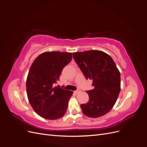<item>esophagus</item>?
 <instances>
[{"instance_id": "obj_1", "label": "esophagus", "mask_w": 147, "mask_h": 147, "mask_svg": "<svg viewBox=\"0 0 147 147\" xmlns=\"http://www.w3.org/2000/svg\"><path fill=\"white\" fill-rule=\"evenodd\" d=\"M80 91H81L80 90H77L76 91H75V94H78V93H79Z\"/></svg>"}]
</instances>
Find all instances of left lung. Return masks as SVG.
<instances>
[{"label": "left lung", "instance_id": "left-lung-1", "mask_svg": "<svg viewBox=\"0 0 147 147\" xmlns=\"http://www.w3.org/2000/svg\"><path fill=\"white\" fill-rule=\"evenodd\" d=\"M73 57L86 79L92 80L93 90L86 91L89 101L81 104L82 112L90 118H98L113 108L121 90L120 73L108 54L99 50L73 53Z\"/></svg>", "mask_w": 147, "mask_h": 147}]
</instances>
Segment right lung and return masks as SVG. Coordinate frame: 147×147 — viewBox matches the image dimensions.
<instances>
[{
  "label": "right lung",
  "mask_w": 147,
  "mask_h": 147,
  "mask_svg": "<svg viewBox=\"0 0 147 147\" xmlns=\"http://www.w3.org/2000/svg\"><path fill=\"white\" fill-rule=\"evenodd\" d=\"M72 57L71 53L45 52L30 67L26 80L28 100L35 112L43 118L57 119L66 112L73 91L54 86Z\"/></svg>",
  "instance_id": "add662e5"
}]
</instances>
